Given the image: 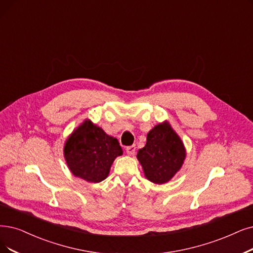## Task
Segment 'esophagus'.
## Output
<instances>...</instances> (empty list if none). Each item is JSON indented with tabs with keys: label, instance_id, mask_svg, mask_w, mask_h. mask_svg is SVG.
Returning <instances> with one entry per match:
<instances>
[{
	"label": "esophagus",
	"instance_id": "34e87169",
	"mask_svg": "<svg viewBox=\"0 0 253 253\" xmlns=\"http://www.w3.org/2000/svg\"><path fill=\"white\" fill-rule=\"evenodd\" d=\"M126 154L127 155L133 156L135 154V151H136V146L135 145H129V146L126 147Z\"/></svg>",
	"mask_w": 253,
	"mask_h": 253
}]
</instances>
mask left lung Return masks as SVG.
<instances>
[{
	"label": "left lung",
	"mask_w": 253,
	"mask_h": 253,
	"mask_svg": "<svg viewBox=\"0 0 253 253\" xmlns=\"http://www.w3.org/2000/svg\"><path fill=\"white\" fill-rule=\"evenodd\" d=\"M185 157L183 142L167 123L150 130L145 146L137 155L145 176L155 184H164L172 178L183 165Z\"/></svg>",
	"instance_id": "obj_1"
}]
</instances>
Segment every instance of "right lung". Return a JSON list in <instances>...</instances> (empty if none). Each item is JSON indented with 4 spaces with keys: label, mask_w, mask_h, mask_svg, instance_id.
Here are the masks:
<instances>
[{
    "label": "right lung",
    "mask_w": 253,
    "mask_h": 253,
    "mask_svg": "<svg viewBox=\"0 0 253 253\" xmlns=\"http://www.w3.org/2000/svg\"><path fill=\"white\" fill-rule=\"evenodd\" d=\"M121 155L118 140L89 120L75 130L64 146V157L73 174L90 183L104 180L115 158Z\"/></svg>",
    "instance_id": "1"
}]
</instances>
